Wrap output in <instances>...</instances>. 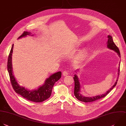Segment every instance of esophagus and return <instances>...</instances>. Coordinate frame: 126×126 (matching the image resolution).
Segmentation results:
<instances>
[{
	"mask_svg": "<svg viewBox=\"0 0 126 126\" xmlns=\"http://www.w3.org/2000/svg\"><path fill=\"white\" fill-rule=\"evenodd\" d=\"M62 75L64 76H66L68 75V71H65L63 72V74Z\"/></svg>",
	"mask_w": 126,
	"mask_h": 126,
	"instance_id": "esophagus-1",
	"label": "esophagus"
}]
</instances>
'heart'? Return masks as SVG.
I'll return each instance as SVG.
<instances>
[{
    "label": "heart",
    "mask_w": 126,
    "mask_h": 126,
    "mask_svg": "<svg viewBox=\"0 0 126 126\" xmlns=\"http://www.w3.org/2000/svg\"><path fill=\"white\" fill-rule=\"evenodd\" d=\"M88 55V51L87 49H85L82 50L79 54L77 57V60L79 62H81L84 60Z\"/></svg>",
    "instance_id": "1"
}]
</instances>
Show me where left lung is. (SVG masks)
<instances>
[{
	"label": "left lung",
	"mask_w": 126,
	"mask_h": 126,
	"mask_svg": "<svg viewBox=\"0 0 126 126\" xmlns=\"http://www.w3.org/2000/svg\"><path fill=\"white\" fill-rule=\"evenodd\" d=\"M108 41L107 42V48H108L109 49L114 50L115 52H116V53H117V54L118 55V56L121 57L120 56V51L119 50V48H118V47L116 46V45L114 44V41L113 40V38L110 35H108ZM119 66L118 68V77H117V79H116V81H115L114 85L111 87V88L110 89V90H109L108 91L106 92V93L102 94H100V95H98L96 96H92V97H90V96H85L84 95H83L82 94H81V91H80V89H81V86H80V83L79 82V79L78 76L76 74H75L74 75V79L75 81V88H74V95L75 96V97L79 101H82V102H93L94 101H95L96 100L99 99L101 98L104 97L106 95H107L116 86L117 83V81H118V77H119V72H120V63H119ZM77 71H79V70H77ZM77 73V70L75 71Z\"/></svg>",
	"instance_id": "1"
}]
</instances>
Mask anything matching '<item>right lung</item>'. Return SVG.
I'll use <instances>...</instances> for the list:
<instances>
[{
	"label": "right lung",
	"instance_id": "add662e5",
	"mask_svg": "<svg viewBox=\"0 0 126 126\" xmlns=\"http://www.w3.org/2000/svg\"><path fill=\"white\" fill-rule=\"evenodd\" d=\"M27 35L32 36L33 34H32L31 32H24L18 39L26 37ZM13 46L14 45H12L11 47L7 62V70L13 89L17 94L21 95L24 98L30 101L35 102H41L47 99L51 96L52 90L55 82L61 78V72L59 71L52 74L46 79L44 84L39 86L37 89L30 90L25 88L24 87L20 86L13 75L12 64V55Z\"/></svg>",
	"mask_w": 126,
	"mask_h": 126
}]
</instances>
